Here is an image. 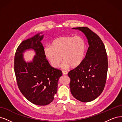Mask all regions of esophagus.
Returning <instances> with one entry per match:
<instances>
[{"label": "esophagus", "mask_w": 122, "mask_h": 122, "mask_svg": "<svg viewBox=\"0 0 122 122\" xmlns=\"http://www.w3.org/2000/svg\"><path fill=\"white\" fill-rule=\"evenodd\" d=\"M62 73H63V74L64 75H67L68 74V72L66 71H62Z\"/></svg>", "instance_id": "obj_1"}]
</instances>
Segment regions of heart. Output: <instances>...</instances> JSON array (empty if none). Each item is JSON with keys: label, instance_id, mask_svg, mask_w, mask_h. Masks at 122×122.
Here are the masks:
<instances>
[{"label": "heart", "instance_id": "obj_1", "mask_svg": "<svg viewBox=\"0 0 122 122\" xmlns=\"http://www.w3.org/2000/svg\"><path fill=\"white\" fill-rule=\"evenodd\" d=\"M86 45L80 36H62L54 39L50 47H46L44 52L50 64L58 68L62 60L64 67L77 68L81 65L86 55Z\"/></svg>", "mask_w": 122, "mask_h": 122}]
</instances>
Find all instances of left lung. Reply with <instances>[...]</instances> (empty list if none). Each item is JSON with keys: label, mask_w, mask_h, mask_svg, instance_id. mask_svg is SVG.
I'll return each instance as SVG.
<instances>
[{"label": "left lung", "mask_w": 122, "mask_h": 122, "mask_svg": "<svg viewBox=\"0 0 122 122\" xmlns=\"http://www.w3.org/2000/svg\"><path fill=\"white\" fill-rule=\"evenodd\" d=\"M73 29L84 33L90 46L81 65L68 74L70 91L78 100L90 102L96 99L104 88L108 70L107 55L100 38L89 28Z\"/></svg>", "instance_id": "obj_1"}]
</instances>
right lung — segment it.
Returning <instances> with one entry per match:
<instances>
[{
    "instance_id": "obj_1",
    "label": "right lung",
    "mask_w": 122,
    "mask_h": 122,
    "mask_svg": "<svg viewBox=\"0 0 122 122\" xmlns=\"http://www.w3.org/2000/svg\"><path fill=\"white\" fill-rule=\"evenodd\" d=\"M39 35L23 41L18 47L14 58V71L21 93L33 104L42 106L53 100L62 71L50 65L41 42L43 35ZM29 49H34L36 55L31 62L26 63L23 53Z\"/></svg>"
}]
</instances>
